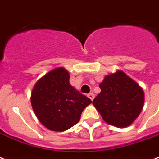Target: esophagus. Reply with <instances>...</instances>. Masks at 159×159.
Listing matches in <instances>:
<instances>
[{
  "label": "esophagus",
  "instance_id": "34e87169",
  "mask_svg": "<svg viewBox=\"0 0 159 159\" xmlns=\"http://www.w3.org/2000/svg\"><path fill=\"white\" fill-rule=\"evenodd\" d=\"M87 96H88V97H89L90 99L92 100V101H93V100H94L95 96H94V94H93V93H89V94L87 95Z\"/></svg>",
  "mask_w": 159,
  "mask_h": 159
}]
</instances>
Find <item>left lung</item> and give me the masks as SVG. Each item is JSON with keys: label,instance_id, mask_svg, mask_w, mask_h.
I'll return each mask as SVG.
<instances>
[{"label": "left lung", "instance_id": "obj_1", "mask_svg": "<svg viewBox=\"0 0 159 159\" xmlns=\"http://www.w3.org/2000/svg\"><path fill=\"white\" fill-rule=\"evenodd\" d=\"M101 92L92 102L106 123L119 128L130 125L139 116L144 93L139 85L122 71L105 77Z\"/></svg>", "mask_w": 159, "mask_h": 159}]
</instances>
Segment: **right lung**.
Instances as JSON below:
<instances>
[{
	"mask_svg": "<svg viewBox=\"0 0 159 159\" xmlns=\"http://www.w3.org/2000/svg\"><path fill=\"white\" fill-rule=\"evenodd\" d=\"M69 72L53 69L38 80L31 92V105L46 128L65 131L78 123L82 111L92 101L72 87Z\"/></svg>",
	"mask_w": 159,
	"mask_h": 159,
	"instance_id": "add662e5",
	"label": "right lung"
}]
</instances>
